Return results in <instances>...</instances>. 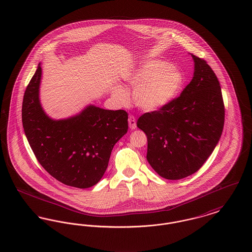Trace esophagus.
<instances>
[{"label": "esophagus", "instance_id": "34e87169", "mask_svg": "<svg viewBox=\"0 0 252 252\" xmlns=\"http://www.w3.org/2000/svg\"><path fill=\"white\" fill-rule=\"evenodd\" d=\"M128 126H129L130 129H135L137 127L135 117L132 116V115L128 117Z\"/></svg>", "mask_w": 252, "mask_h": 252}]
</instances>
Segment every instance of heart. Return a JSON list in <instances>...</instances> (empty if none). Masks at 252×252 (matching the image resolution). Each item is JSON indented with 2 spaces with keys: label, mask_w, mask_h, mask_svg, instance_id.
Masks as SVG:
<instances>
[{
  "label": "heart",
  "mask_w": 252,
  "mask_h": 252,
  "mask_svg": "<svg viewBox=\"0 0 252 252\" xmlns=\"http://www.w3.org/2000/svg\"><path fill=\"white\" fill-rule=\"evenodd\" d=\"M135 90L136 105L145 111H156L170 104L179 94L184 76L165 61L144 62L128 78ZM123 93L121 89H119Z\"/></svg>",
  "instance_id": "obj_1"
}]
</instances>
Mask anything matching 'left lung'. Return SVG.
<instances>
[{
    "label": "left lung",
    "instance_id": "left-lung-1",
    "mask_svg": "<svg viewBox=\"0 0 252 252\" xmlns=\"http://www.w3.org/2000/svg\"><path fill=\"white\" fill-rule=\"evenodd\" d=\"M191 56L194 77L180 96L137 121L148 138V162L160 176L171 180L201 168L219 143L224 124L218 78L205 60Z\"/></svg>",
    "mask_w": 252,
    "mask_h": 252
}]
</instances>
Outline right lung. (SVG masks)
<instances>
[{
  "label": "right lung",
  "instance_id": "right-lung-1",
  "mask_svg": "<svg viewBox=\"0 0 252 252\" xmlns=\"http://www.w3.org/2000/svg\"><path fill=\"white\" fill-rule=\"evenodd\" d=\"M41 75L39 63L23 98L22 122L29 144L57 180L80 189L92 187L105 173L113 147L127 132V113L90 104L75 116L52 119L40 103Z\"/></svg>",
  "mask_w": 252,
  "mask_h": 252
}]
</instances>
